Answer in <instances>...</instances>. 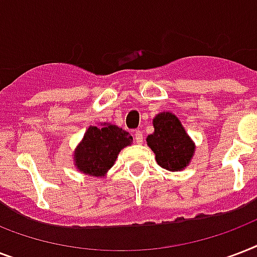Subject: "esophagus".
Returning <instances> with one entry per match:
<instances>
[{
    "instance_id": "1",
    "label": "esophagus",
    "mask_w": 257,
    "mask_h": 257,
    "mask_svg": "<svg viewBox=\"0 0 257 257\" xmlns=\"http://www.w3.org/2000/svg\"><path fill=\"white\" fill-rule=\"evenodd\" d=\"M135 141H136V144H143L144 137H143V132L141 131H136L135 132Z\"/></svg>"
}]
</instances>
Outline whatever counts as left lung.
I'll return each mask as SVG.
<instances>
[{
  "mask_svg": "<svg viewBox=\"0 0 257 257\" xmlns=\"http://www.w3.org/2000/svg\"><path fill=\"white\" fill-rule=\"evenodd\" d=\"M155 132L147 144L156 155L157 164L171 172L183 171L195 153V144L180 120L171 112H161L153 118Z\"/></svg>",
  "mask_w": 257,
  "mask_h": 257,
  "instance_id": "1",
  "label": "left lung"
}]
</instances>
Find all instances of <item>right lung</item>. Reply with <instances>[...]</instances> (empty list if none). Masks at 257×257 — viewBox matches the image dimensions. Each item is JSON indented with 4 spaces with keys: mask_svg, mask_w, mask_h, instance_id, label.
Returning a JSON list of instances; mask_svg holds the SVG:
<instances>
[{
    "mask_svg": "<svg viewBox=\"0 0 257 257\" xmlns=\"http://www.w3.org/2000/svg\"><path fill=\"white\" fill-rule=\"evenodd\" d=\"M132 141L133 137L116 125L89 126L74 151V165L81 173L102 177L113 167L121 149Z\"/></svg>",
    "mask_w": 257,
    "mask_h": 257,
    "instance_id": "obj_1",
    "label": "right lung"
}]
</instances>
